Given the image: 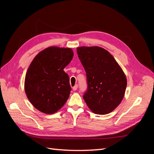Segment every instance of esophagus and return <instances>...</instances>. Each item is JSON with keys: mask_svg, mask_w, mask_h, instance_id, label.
I'll return each instance as SVG.
<instances>
[{"mask_svg": "<svg viewBox=\"0 0 154 154\" xmlns=\"http://www.w3.org/2000/svg\"><path fill=\"white\" fill-rule=\"evenodd\" d=\"M77 88H78V85H77V84H76L75 85H74V86L72 87L73 91H76Z\"/></svg>", "mask_w": 154, "mask_h": 154, "instance_id": "34e87169", "label": "esophagus"}]
</instances>
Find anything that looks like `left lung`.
Wrapping results in <instances>:
<instances>
[{"mask_svg": "<svg viewBox=\"0 0 154 154\" xmlns=\"http://www.w3.org/2000/svg\"><path fill=\"white\" fill-rule=\"evenodd\" d=\"M77 53L86 72L87 88L83 96L85 103L95 114L111 112L122 102L127 88L123 70L103 48L80 47Z\"/></svg>", "mask_w": 154, "mask_h": 154, "instance_id": "1", "label": "left lung"}]
</instances>
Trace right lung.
I'll use <instances>...</instances> for the list:
<instances>
[{
	"label": "right lung",
	"mask_w": 154,
	"mask_h": 154,
	"mask_svg": "<svg viewBox=\"0 0 154 154\" xmlns=\"http://www.w3.org/2000/svg\"><path fill=\"white\" fill-rule=\"evenodd\" d=\"M73 54L70 48L50 47L31 63L26 74L25 92L32 105L42 112L55 113L68 100L71 87L63 69Z\"/></svg>",
	"instance_id": "1"
}]
</instances>
